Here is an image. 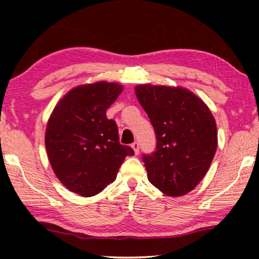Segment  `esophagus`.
Here are the masks:
<instances>
[{
  "mask_svg": "<svg viewBox=\"0 0 259 259\" xmlns=\"http://www.w3.org/2000/svg\"><path fill=\"white\" fill-rule=\"evenodd\" d=\"M131 147L134 148L135 154H138V153H139V143L138 142H134L133 144H131Z\"/></svg>",
  "mask_w": 259,
  "mask_h": 259,
  "instance_id": "34e87169",
  "label": "esophagus"
}]
</instances>
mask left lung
<instances>
[{"mask_svg":"<svg viewBox=\"0 0 259 259\" xmlns=\"http://www.w3.org/2000/svg\"><path fill=\"white\" fill-rule=\"evenodd\" d=\"M136 96L156 135V147L143 154L147 178L169 196L191 192L207 174L217 148V126L202 100L183 88L144 84Z\"/></svg>","mask_w":259,"mask_h":259,"instance_id":"left-lung-1","label":"left lung"}]
</instances>
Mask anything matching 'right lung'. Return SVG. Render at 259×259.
Masks as SVG:
<instances>
[{"label":"right lung","mask_w":259,"mask_h":259,"mask_svg":"<svg viewBox=\"0 0 259 259\" xmlns=\"http://www.w3.org/2000/svg\"><path fill=\"white\" fill-rule=\"evenodd\" d=\"M123 87L97 82L81 85L57 104L48 121L46 148L57 178L69 191L94 196L115 181L133 148L121 145L119 129L106 116Z\"/></svg>","instance_id":"1"}]
</instances>
